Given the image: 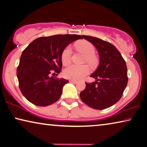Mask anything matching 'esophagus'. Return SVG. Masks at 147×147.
Returning a JSON list of instances; mask_svg holds the SVG:
<instances>
[{
    "label": "esophagus",
    "instance_id": "obj_1",
    "mask_svg": "<svg viewBox=\"0 0 147 147\" xmlns=\"http://www.w3.org/2000/svg\"><path fill=\"white\" fill-rule=\"evenodd\" d=\"M69 82H71V83H74V84H76V83L78 82V81L77 80H70Z\"/></svg>",
    "mask_w": 147,
    "mask_h": 147
}]
</instances>
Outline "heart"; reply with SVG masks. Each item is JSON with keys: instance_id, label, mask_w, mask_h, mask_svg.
Wrapping results in <instances>:
<instances>
[{"instance_id": "1", "label": "heart", "mask_w": 147, "mask_h": 147, "mask_svg": "<svg viewBox=\"0 0 147 147\" xmlns=\"http://www.w3.org/2000/svg\"><path fill=\"white\" fill-rule=\"evenodd\" d=\"M76 47L85 54L84 62L88 63L92 67H94L98 63V59L95 55L96 49L92 43L86 40H82L75 44ZM72 55V48L70 45L67 46L63 50L61 53V61L63 65H67L71 62ZM90 72L89 67L86 65L78 66L71 65L68 66L63 71V75L69 79L78 80L84 77Z\"/></svg>"}]
</instances>
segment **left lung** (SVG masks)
<instances>
[{"label": "left lung", "mask_w": 147, "mask_h": 147, "mask_svg": "<svg viewBox=\"0 0 147 147\" xmlns=\"http://www.w3.org/2000/svg\"><path fill=\"white\" fill-rule=\"evenodd\" d=\"M82 38L92 43L100 55V65L91 77L96 81L86 82L80 94L82 101L96 109L111 107L121 99L128 82L126 63L120 52L111 43L88 36Z\"/></svg>", "instance_id": "8db88e82"}]
</instances>
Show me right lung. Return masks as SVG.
Returning <instances> with one entry per match:
<instances>
[{
    "label": "right lung",
    "mask_w": 147,
    "mask_h": 147,
    "mask_svg": "<svg viewBox=\"0 0 147 147\" xmlns=\"http://www.w3.org/2000/svg\"><path fill=\"white\" fill-rule=\"evenodd\" d=\"M80 35H55L34 39L24 50L17 67V77L22 94L34 105L47 106L56 102L69 80L51 76L61 72L63 50Z\"/></svg>",
    "instance_id": "add662e5"
}]
</instances>
